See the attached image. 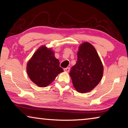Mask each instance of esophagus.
Listing matches in <instances>:
<instances>
[{
  "label": "esophagus",
  "mask_w": 128,
  "mask_h": 128,
  "mask_svg": "<svg viewBox=\"0 0 128 128\" xmlns=\"http://www.w3.org/2000/svg\"><path fill=\"white\" fill-rule=\"evenodd\" d=\"M64 72H69L70 71V68H64Z\"/></svg>",
  "instance_id": "1"
}]
</instances>
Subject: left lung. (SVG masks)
<instances>
[{
	"instance_id": "obj_1",
	"label": "left lung",
	"mask_w": 128,
	"mask_h": 128,
	"mask_svg": "<svg viewBox=\"0 0 128 128\" xmlns=\"http://www.w3.org/2000/svg\"><path fill=\"white\" fill-rule=\"evenodd\" d=\"M73 84L78 92L92 90L101 81L103 66L96 49L86 42L79 47L78 60L70 72Z\"/></svg>"
}]
</instances>
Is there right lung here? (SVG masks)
I'll return each mask as SVG.
<instances>
[{
  "mask_svg": "<svg viewBox=\"0 0 128 128\" xmlns=\"http://www.w3.org/2000/svg\"><path fill=\"white\" fill-rule=\"evenodd\" d=\"M54 52L45 46L40 48L27 64V71L30 79L38 86L45 87L55 79L57 75L64 72L59 66Z\"/></svg>",
  "mask_w": 128,
  "mask_h": 128,
  "instance_id": "add662e5",
  "label": "right lung"
}]
</instances>
